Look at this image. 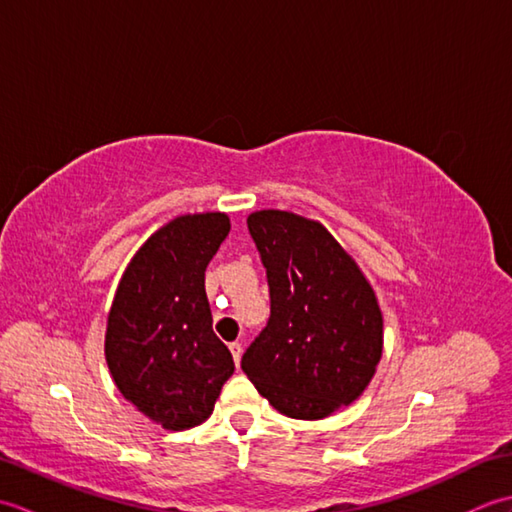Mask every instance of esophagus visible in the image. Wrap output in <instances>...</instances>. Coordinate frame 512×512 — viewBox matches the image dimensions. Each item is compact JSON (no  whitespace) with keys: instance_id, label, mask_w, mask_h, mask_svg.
I'll return each mask as SVG.
<instances>
[{"instance_id":"esophagus-1","label":"esophagus","mask_w":512,"mask_h":512,"mask_svg":"<svg viewBox=\"0 0 512 512\" xmlns=\"http://www.w3.org/2000/svg\"><path fill=\"white\" fill-rule=\"evenodd\" d=\"M228 350H231V354H233V361H235V365H239V361H242V343H231L228 345Z\"/></svg>"}]
</instances>
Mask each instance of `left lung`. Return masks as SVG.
<instances>
[{"instance_id": "1", "label": "left lung", "mask_w": 512, "mask_h": 512, "mask_svg": "<svg viewBox=\"0 0 512 512\" xmlns=\"http://www.w3.org/2000/svg\"><path fill=\"white\" fill-rule=\"evenodd\" d=\"M270 290L266 328L242 369L277 411L321 420L347 407L383 354V314L361 268L319 222L288 211L248 215Z\"/></svg>"}]
</instances>
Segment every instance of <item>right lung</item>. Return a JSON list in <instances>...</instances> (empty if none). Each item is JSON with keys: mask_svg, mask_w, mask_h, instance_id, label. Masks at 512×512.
Listing matches in <instances>:
<instances>
[{"mask_svg": "<svg viewBox=\"0 0 512 512\" xmlns=\"http://www.w3.org/2000/svg\"><path fill=\"white\" fill-rule=\"evenodd\" d=\"M228 231L224 213L162 226L129 262L107 319L105 358L116 387L169 431L209 418L235 372L204 290V270Z\"/></svg>", "mask_w": 512, "mask_h": 512, "instance_id": "obj_1", "label": "right lung"}]
</instances>
